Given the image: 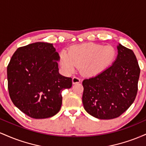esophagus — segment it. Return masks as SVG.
I'll list each match as a JSON object with an SVG mask.
<instances>
[{
  "mask_svg": "<svg viewBox=\"0 0 146 146\" xmlns=\"http://www.w3.org/2000/svg\"><path fill=\"white\" fill-rule=\"evenodd\" d=\"M80 81H81V80H80V78H79V77L75 76L73 78V84L79 83V82H80Z\"/></svg>",
  "mask_w": 146,
  "mask_h": 146,
  "instance_id": "1",
  "label": "esophagus"
}]
</instances>
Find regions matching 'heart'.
<instances>
[{
    "label": "heart",
    "instance_id": "1",
    "mask_svg": "<svg viewBox=\"0 0 146 146\" xmlns=\"http://www.w3.org/2000/svg\"><path fill=\"white\" fill-rule=\"evenodd\" d=\"M115 56L116 51L113 46L88 43L71 48L68 55L63 53L61 64L68 72H72L78 66L83 74L93 75L103 71Z\"/></svg>",
    "mask_w": 146,
    "mask_h": 146
}]
</instances>
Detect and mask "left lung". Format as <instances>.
Returning a JSON list of instances; mask_svg holds the SVG:
<instances>
[{"instance_id": "left-lung-1", "label": "left lung", "mask_w": 146, "mask_h": 146, "mask_svg": "<svg viewBox=\"0 0 146 146\" xmlns=\"http://www.w3.org/2000/svg\"><path fill=\"white\" fill-rule=\"evenodd\" d=\"M117 59L110 67L83 80L84 108L100 119L122 115L135 101L140 68L134 52L119 44Z\"/></svg>"}]
</instances>
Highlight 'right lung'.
Here are the masks:
<instances>
[{
	"label": "right lung",
	"mask_w": 146,
	"mask_h": 146,
	"mask_svg": "<svg viewBox=\"0 0 146 146\" xmlns=\"http://www.w3.org/2000/svg\"><path fill=\"white\" fill-rule=\"evenodd\" d=\"M59 54L53 44L35 42L19 47L7 66L9 94L14 104L33 119L59 112L62 92L72 86V78L58 72Z\"/></svg>",
	"instance_id": "obj_1"
}]
</instances>
